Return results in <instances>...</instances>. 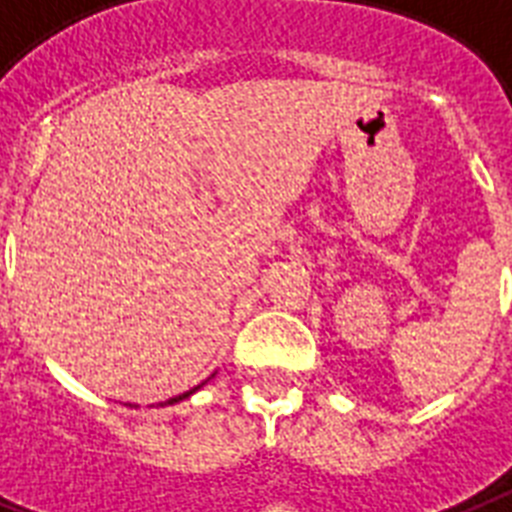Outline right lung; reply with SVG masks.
<instances>
[{
	"instance_id": "right-lung-1",
	"label": "right lung",
	"mask_w": 512,
	"mask_h": 512,
	"mask_svg": "<svg viewBox=\"0 0 512 512\" xmlns=\"http://www.w3.org/2000/svg\"><path fill=\"white\" fill-rule=\"evenodd\" d=\"M199 386H194V389H189V392H184V394H178V397H173V400H168V405H173V402H181V400H186V397H189V394H194L197 392Z\"/></svg>"
}]
</instances>
